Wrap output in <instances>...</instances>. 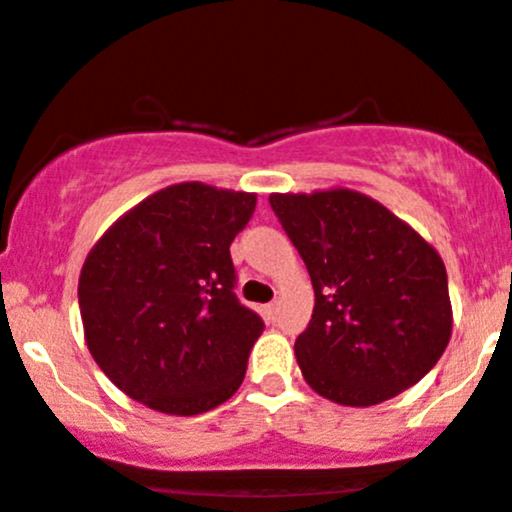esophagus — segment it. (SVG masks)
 <instances>
[{"label": "esophagus", "mask_w": 512, "mask_h": 512, "mask_svg": "<svg viewBox=\"0 0 512 512\" xmlns=\"http://www.w3.org/2000/svg\"><path fill=\"white\" fill-rule=\"evenodd\" d=\"M264 313H267L269 317H274V315H276V301H274V303H267V305H264Z\"/></svg>", "instance_id": "34e87169"}]
</instances>
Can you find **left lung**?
I'll list each match as a JSON object with an SVG mask.
<instances>
[{
    "label": "left lung",
    "instance_id": "obj_1",
    "mask_svg": "<svg viewBox=\"0 0 512 512\" xmlns=\"http://www.w3.org/2000/svg\"><path fill=\"white\" fill-rule=\"evenodd\" d=\"M269 204L315 289L296 339L305 383L346 407H373L419 383L452 332L438 252L354 190L269 195Z\"/></svg>",
    "mask_w": 512,
    "mask_h": 512
}]
</instances>
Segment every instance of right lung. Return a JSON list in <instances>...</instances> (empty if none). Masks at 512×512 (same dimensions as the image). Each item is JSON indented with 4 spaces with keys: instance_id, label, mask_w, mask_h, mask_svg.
<instances>
[{
    "instance_id": "1",
    "label": "right lung",
    "mask_w": 512,
    "mask_h": 512,
    "mask_svg": "<svg viewBox=\"0 0 512 512\" xmlns=\"http://www.w3.org/2000/svg\"><path fill=\"white\" fill-rule=\"evenodd\" d=\"M257 195L180 182L105 231L79 276L93 361L149 409L195 416L236 395L262 317L236 296L233 238Z\"/></svg>"
}]
</instances>
